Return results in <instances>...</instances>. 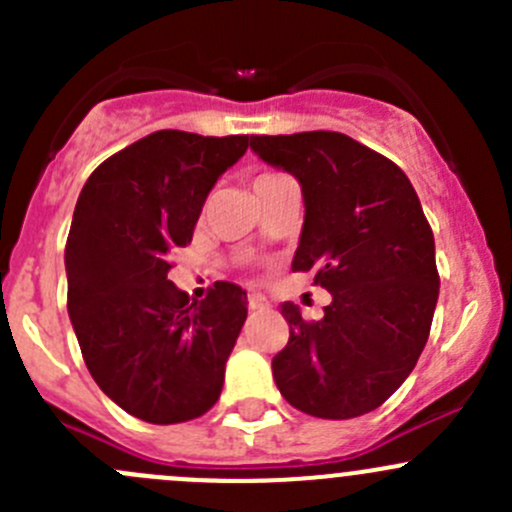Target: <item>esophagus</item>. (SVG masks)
<instances>
[{
    "label": "esophagus",
    "instance_id": "34e87169",
    "mask_svg": "<svg viewBox=\"0 0 512 512\" xmlns=\"http://www.w3.org/2000/svg\"><path fill=\"white\" fill-rule=\"evenodd\" d=\"M247 307H250V312H262V309L270 307V302H267L265 294L255 292V294H250V297H247Z\"/></svg>",
    "mask_w": 512,
    "mask_h": 512
}]
</instances>
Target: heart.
<instances>
[{"mask_svg":"<svg viewBox=\"0 0 512 512\" xmlns=\"http://www.w3.org/2000/svg\"><path fill=\"white\" fill-rule=\"evenodd\" d=\"M262 178H270V175H262ZM257 180H260V178H257Z\"/></svg>","mask_w":512,"mask_h":512,"instance_id":"1","label":"heart"}]
</instances>
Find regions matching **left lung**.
<instances>
[{"label":"left lung","mask_w":512,"mask_h":512,"mask_svg":"<svg viewBox=\"0 0 512 512\" xmlns=\"http://www.w3.org/2000/svg\"><path fill=\"white\" fill-rule=\"evenodd\" d=\"M250 148L302 185L292 270H312L332 294L319 322L282 304L289 342L272 359L277 389L309 416L369 414L414 371L438 302L436 242L414 185L344 133L250 136Z\"/></svg>","instance_id":"1"}]
</instances>
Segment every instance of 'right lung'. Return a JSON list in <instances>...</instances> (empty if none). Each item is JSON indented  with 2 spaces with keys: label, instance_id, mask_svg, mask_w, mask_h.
Listing matches in <instances>:
<instances>
[{
  "label": "right lung",
  "instance_id": "right-lung-1",
  "mask_svg": "<svg viewBox=\"0 0 512 512\" xmlns=\"http://www.w3.org/2000/svg\"><path fill=\"white\" fill-rule=\"evenodd\" d=\"M247 143L156 131L103 160L76 200L64 252L71 324L98 389L141 421L183 423L220 399L245 289L215 282L190 302L168 270Z\"/></svg>",
  "mask_w": 512,
  "mask_h": 512
}]
</instances>
